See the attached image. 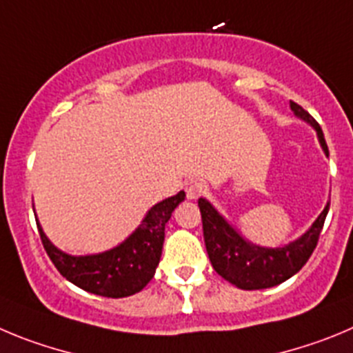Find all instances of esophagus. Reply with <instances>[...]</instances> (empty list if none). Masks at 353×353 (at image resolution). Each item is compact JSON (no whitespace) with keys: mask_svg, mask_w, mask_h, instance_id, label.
<instances>
[{"mask_svg":"<svg viewBox=\"0 0 353 353\" xmlns=\"http://www.w3.org/2000/svg\"><path fill=\"white\" fill-rule=\"evenodd\" d=\"M205 184L202 183V181H190L188 184H186V196H188L190 200H195L199 199L200 195H204L205 193Z\"/></svg>","mask_w":353,"mask_h":353,"instance_id":"esophagus-1","label":"esophagus"}]
</instances>
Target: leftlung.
Instances as JSON below:
<instances>
[{"mask_svg": "<svg viewBox=\"0 0 353 353\" xmlns=\"http://www.w3.org/2000/svg\"><path fill=\"white\" fill-rule=\"evenodd\" d=\"M290 109L299 119L315 128L323 153L329 157V149H327L323 132L319 123L295 101H290ZM199 208L202 214L205 250H208L214 271L221 278L227 279L228 283L236 285L237 288L262 290V288H271L283 283L303 269L316 246L323 221L329 212V202L303 236L279 248L259 246L252 241L244 239L239 232L216 211L209 200L199 199Z\"/></svg>", "mask_w": 353, "mask_h": 353, "instance_id": "1", "label": "left lung"}]
</instances>
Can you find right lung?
<instances>
[{
  "label": "right lung",
  "mask_w": 353,
  "mask_h": 353,
  "mask_svg": "<svg viewBox=\"0 0 353 353\" xmlns=\"http://www.w3.org/2000/svg\"><path fill=\"white\" fill-rule=\"evenodd\" d=\"M184 196L186 193L179 192L154 204L123 243L93 255H70L61 252L50 243L37 220L38 232L47 255L63 278L91 294L112 299L128 297L141 292L153 279L163 248L165 225Z\"/></svg>",
  "instance_id": "1"
}]
</instances>
